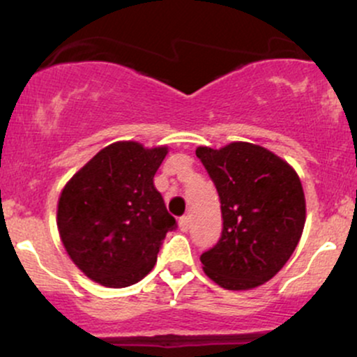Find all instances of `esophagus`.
I'll list each match as a JSON object with an SVG mask.
<instances>
[{
	"mask_svg": "<svg viewBox=\"0 0 357 357\" xmlns=\"http://www.w3.org/2000/svg\"><path fill=\"white\" fill-rule=\"evenodd\" d=\"M179 230L183 233L190 230V216H183V218H179Z\"/></svg>",
	"mask_w": 357,
	"mask_h": 357,
	"instance_id": "obj_1",
	"label": "esophagus"
}]
</instances>
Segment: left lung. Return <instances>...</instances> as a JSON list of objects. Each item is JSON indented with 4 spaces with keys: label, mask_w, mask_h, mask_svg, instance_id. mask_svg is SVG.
<instances>
[{
    "label": "left lung",
    "mask_w": 357,
    "mask_h": 357,
    "mask_svg": "<svg viewBox=\"0 0 357 357\" xmlns=\"http://www.w3.org/2000/svg\"><path fill=\"white\" fill-rule=\"evenodd\" d=\"M196 155L215 183L223 230L202 255L203 270L228 290L268 282L287 264L302 236L305 198L301 179L284 159L250 142Z\"/></svg>",
    "instance_id": "obj_1"
}]
</instances>
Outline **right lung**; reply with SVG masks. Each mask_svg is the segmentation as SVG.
Returning a JSON list of instances; mask_svg holds the SVG:
<instances>
[{"mask_svg": "<svg viewBox=\"0 0 357 357\" xmlns=\"http://www.w3.org/2000/svg\"><path fill=\"white\" fill-rule=\"evenodd\" d=\"M167 147L134 141L99 151L61 191L56 225L73 264L105 287H129L158 260L176 220L166 210L154 174Z\"/></svg>", "mask_w": 357, "mask_h": 357, "instance_id": "obj_1", "label": "right lung"}]
</instances>
